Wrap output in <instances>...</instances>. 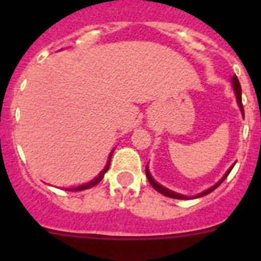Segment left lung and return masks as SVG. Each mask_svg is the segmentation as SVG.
<instances>
[{"instance_id":"1","label":"left lung","mask_w":261,"mask_h":261,"mask_svg":"<svg viewBox=\"0 0 261 261\" xmlns=\"http://www.w3.org/2000/svg\"><path fill=\"white\" fill-rule=\"evenodd\" d=\"M231 84H232V89H234V93H235V96H237V103H238L239 108H241V112L242 115H243L244 117V110H243V105H242V89H241V84H239V81L238 78H237V75H232L231 77ZM237 163V162H235ZM234 163V165H235ZM234 165H231L229 167V170L225 172V175H223L222 177H221L220 180L217 181L214 186H212L211 188H208V190H205L202 191L201 193H199V195H196V196H186V195H180V193H176L174 192V191L171 190H168V188H166V187H163L162 184H159L158 181H155L153 179V176H151L150 171H149V167H147L146 165V176H147V180L150 181V184L153 186V188L155 191H158L159 193H162V195L167 196V197H171V199H177V200H190V199H197V197H202V196L205 195H209L211 192H213L214 190H216L217 187L220 186L221 183H222L223 180H225L226 177H227V175L230 174V171L232 170V167H234Z\"/></svg>"}]
</instances>
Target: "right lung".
I'll list each match as a JSON object with an SVG mask.
<instances>
[{
  "label": "right lung",
  "instance_id": "add662e5",
  "mask_svg": "<svg viewBox=\"0 0 261 261\" xmlns=\"http://www.w3.org/2000/svg\"><path fill=\"white\" fill-rule=\"evenodd\" d=\"M112 153H114V150L111 151V153H110V155H108L107 163H106L105 168H103L102 171L99 172V174L96 175L95 177H94L93 180L87 181V183H85V184H81V186H78V187H73V188H66V191H74V192H75V191H84V190H89V188H91V187L96 186V184H98L99 181L102 180V179H103V176H105V174H106V172L108 171V168H110V163H111V156H112Z\"/></svg>",
  "mask_w": 261,
  "mask_h": 261
}]
</instances>
